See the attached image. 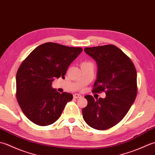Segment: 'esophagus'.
<instances>
[{
	"instance_id": "obj_1",
	"label": "esophagus",
	"mask_w": 155,
	"mask_h": 155,
	"mask_svg": "<svg viewBox=\"0 0 155 155\" xmlns=\"http://www.w3.org/2000/svg\"><path fill=\"white\" fill-rule=\"evenodd\" d=\"M73 97H74V98H81V97H82V96L81 94H74V95H73Z\"/></svg>"
}]
</instances>
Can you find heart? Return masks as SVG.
<instances>
[{"instance_id": "b5f03b06", "label": "heart", "mask_w": 155, "mask_h": 155, "mask_svg": "<svg viewBox=\"0 0 155 155\" xmlns=\"http://www.w3.org/2000/svg\"><path fill=\"white\" fill-rule=\"evenodd\" d=\"M91 64L90 62H83V63L81 64V65H83V64Z\"/></svg>"}]
</instances>
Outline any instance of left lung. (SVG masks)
I'll use <instances>...</instances> for the list:
<instances>
[{
  "instance_id": "obj_1",
  "label": "left lung",
  "mask_w": 155,
  "mask_h": 155,
  "mask_svg": "<svg viewBox=\"0 0 155 155\" xmlns=\"http://www.w3.org/2000/svg\"><path fill=\"white\" fill-rule=\"evenodd\" d=\"M98 66L93 93L105 91L106 97L94 101L87 95V106L82 113L92 128L103 130L114 127L127 114L137 94V71L130 58L116 46L84 48Z\"/></svg>"
}]
</instances>
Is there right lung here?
Instances as JSON below:
<instances>
[{"instance_id":"right-lung-1","label":"right lung","mask_w":155,"mask_h":155,"mask_svg":"<svg viewBox=\"0 0 155 155\" xmlns=\"http://www.w3.org/2000/svg\"><path fill=\"white\" fill-rule=\"evenodd\" d=\"M83 51L54 42L38 46L22 61L16 77V99L32 123L47 126L57 121L73 96L52 88L55 78H64L68 66Z\"/></svg>"}]
</instances>
